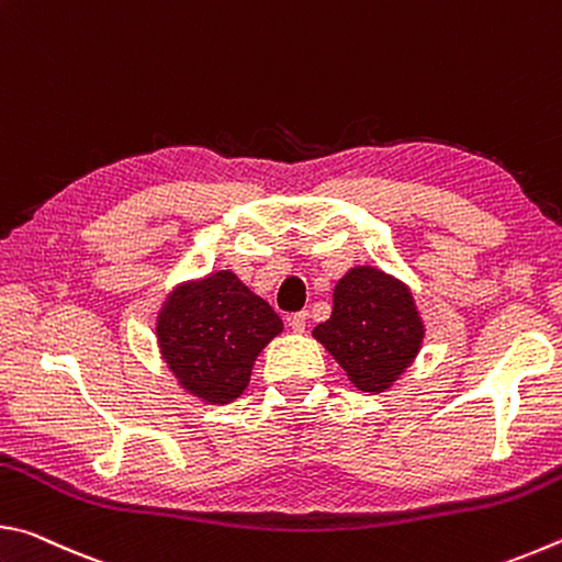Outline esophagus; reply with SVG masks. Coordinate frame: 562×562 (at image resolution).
<instances>
[{
	"mask_svg": "<svg viewBox=\"0 0 562 562\" xmlns=\"http://www.w3.org/2000/svg\"><path fill=\"white\" fill-rule=\"evenodd\" d=\"M307 319H310V312L307 310H302V312H297V315H292L290 317V327H292V331H302L307 329Z\"/></svg>",
	"mask_w": 562,
	"mask_h": 562,
	"instance_id": "esophagus-1",
	"label": "esophagus"
}]
</instances>
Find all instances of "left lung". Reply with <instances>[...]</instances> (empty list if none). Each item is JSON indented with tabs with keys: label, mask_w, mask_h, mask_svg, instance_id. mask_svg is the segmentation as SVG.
I'll list each match as a JSON object with an SVG mask.
<instances>
[{
	"label": "left lung",
	"mask_w": 562,
	"mask_h": 562,
	"mask_svg": "<svg viewBox=\"0 0 562 562\" xmlns=\"http://www.w3.org/2000/svg\"><path fill=\"white\" fill-rule=\"evenodd\" d=\"M317 341L361 392H386L422 349L424 322L412 292L376 268H351L335 288L331 317L315 327Z\"/></svg>",
	"instance_id": "left-lung-1"
}]
</instances>
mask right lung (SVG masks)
<instances>
[{"instance_id":"add662e5","label":"right lung","mask_w":562,"mask_h":562,"mask_svg":"<svg viewBox=\"0 0 562 562\" xmlns=\"http://www.w3.org/2000/svg\"><path fill=\"white\" fill-rule=\"evenodd\" d=\"M280 331L278 312L227 270L176 288L156 327L170 372L207 404L240 396L255 359Z\"/></svg>"}]
</instances>
